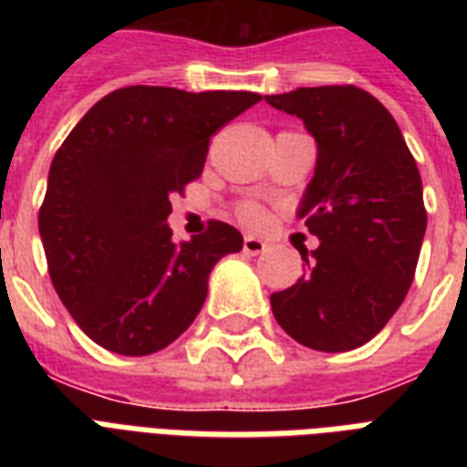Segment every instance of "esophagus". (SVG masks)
Here are the masks:
<instances>
[{
    "label": "esophagus",
    "mask_w": 467,
    "mask_h": 467,
    "mask_svg": "<svg viewBox=\"0 0 467 467\" xmlns=\"http://www.w3.org/2000/svg\"><path fill=\"white\" fill-rule=\"evenodd\" d=\"M266 247H269L266 242L259 240V237H252V234H247V237H244V244H242L244 254H249V256L262 254V252H266Z\"/></svg>",
    "instance_id": "34e87169"
}]
</instances>
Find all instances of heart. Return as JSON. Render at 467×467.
Here are the masks:
<instances>
[{"label":"heart","instance_id":"heart-1","mask_svg":"<svg viewBox=\"0 0 467 467\" xmlns=\"http://www.w3.org/2000/svg\"><path fill=\"white\" fill-rule=\"evenodd\" d=\"M242 218H244V223H249V225H259L264 220V213L259 211V208H254V205H247V208L242 211Z\"/></svg>","mask_w":467,"mask_h":467}]
</instances>
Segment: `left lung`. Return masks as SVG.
I'll use <instances>...</instances> for the list:
<instances>
[{
    "label": "left lung",
    "instance_id": "1",
    "mask_svg": "<svg viewBox=\"0 0 467 467\" xmlns=\"http://www.w3.org/2000/svg\"><path fill=\"white\" fill-rule=\"evenodd\" d=\"M266 104L317 145L298 218L319 240L307 274L271 296L276 322L315 351H351L402 306L427 233L421 176L398 123L358 87H300Z\"/></svg>",
    "mask_w": 467,
    "mask_h": 467
}]
</instances>
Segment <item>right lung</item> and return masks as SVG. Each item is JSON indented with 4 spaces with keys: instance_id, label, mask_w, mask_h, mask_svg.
Returning <instances> with one entry per match:
<instances>
[{
    "instance_id": "add662e5",
    "label": "right lung",
    "mask_w": 467,
    "mask_h": 467,
    "mask_svg": "<svg viewBox=\"0 0 467 467\" xmlns=\"http://www.w3.org/2000/svg\"><path fill=\"white\" fill-rule=\"evenodd\" d=\"M256 101L254 91L126 87L91 106L55 152L40 240L62 306L99 347H169L203 307L213 266L242 249L220 220L174 244L169 196L203 171L211 135Z\"/></svg>"
}]
</instances>
